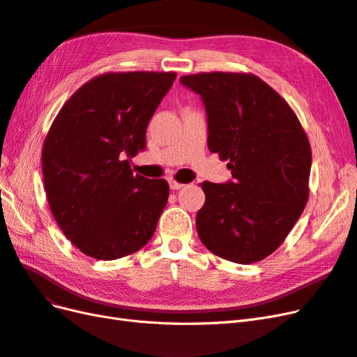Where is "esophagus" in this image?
<instances>
[{"label":"esophagus","mask_w":357,"mask_h":357,"mask_svg":"<svg viewBox=\"0 0 357 357\" xmlns=\"http://www.w3.org/2000/svg\"><path fill=\"white\" fill-rule=\"evenodd\" d=\"M168 183H169V188H171L172 190H178V189H181L183 186H185V185H183V183H180V181L176 180V178H169Z\"/></svg>","instance_id":"esophagus-1"}]
</instances>
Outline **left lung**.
Wrapping results in <instances>:
<instances>
[{
    "label": "left lung",
    "mask_w": 357,
    "mask_h": 357,
    "mask_svg": "<svg viewBox=\"0 0 357 357\" xmlns=\"http://www.w3.org/2000/svg\"><path fill=\"white\" fill-rule=\"evenodd\" d=\"M180 82L201 95L208 149L228 160L234 181H202L199 240L219 257L255 264L283 244L304 211L311 146L298 116L250 73H198Z\"/></svg>",
    "instance_id": "obj_1"
}]
</instances>
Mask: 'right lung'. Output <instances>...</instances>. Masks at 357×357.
Listing matches in <instances>:
<instances>
[{"label": "right lung", "instance_id": "right-lung-1", "mask_svg": "<svg viewBox=\"0 0 357 357\" xmlns=\"http://www.w3.org/2000/svg\"><path fill=\"white\" fill-rule=\"evenodd\" d=\"M176 73H104L62 105L43 143V180L63 235L98 261L132 255L152 238L169 186L129 165Z\"/></svg>", "mask_w": 357, "mask_h": 357}]
</instances>
